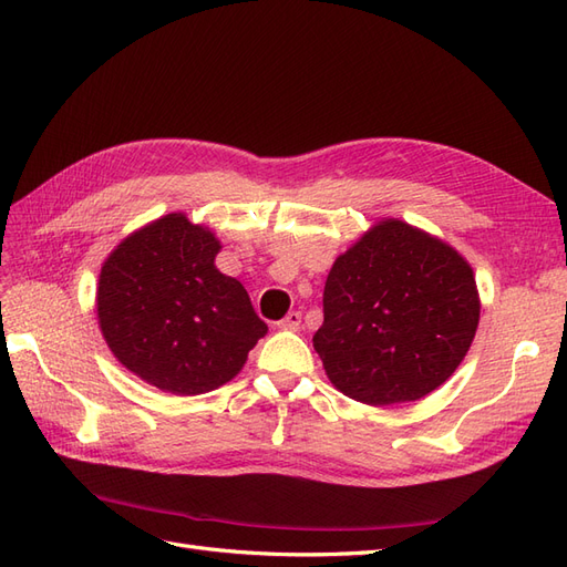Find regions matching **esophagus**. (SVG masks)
Listing matches in <instances>:
<instances>
[{"mask_svg":"<svg viewBox=\"0 0 567 567\" xmlns=\"http://www.w3.org/2000/svg\"><path fill=\"white\" fill-rule=\"evenodd\" d=\"M300 321H302V315L300 312H288L277 326L284 331H298L300 329Z\"/></svg>","mask_w":567,"mask_h":567,"instance_id":"34e87169","label":"esophagus"}]
</instances>
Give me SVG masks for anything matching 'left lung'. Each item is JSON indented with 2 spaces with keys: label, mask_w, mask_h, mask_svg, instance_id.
<instances>
[{
  "label": "left lung",
  "mask_w": 567,
  "mask_h": 567,
  "mask_svg": "<svg viewBox=\"0 0 567 567\" xmlns=\"http://www.w3.org/2000/svg\"><path fill=\"white\" fill-rule=\"evenodd\" d=\"M477 321L471 265L440 238L383 219L333 262L312 342L342 394L388 406L447 381Z\"/></svg>",
  "instance_id": "8db88e82"
}]
</instances>
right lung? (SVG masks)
<instances>
[{
  "label": "right lung",
  "mask_w": 567,
  "mask_h": 567,
  "mask_svg": "<svg viewBox=\"0 0 567 567\" xmlns=\"http://www.w3.org/2000/svg\"><path fill=\"white\" fill-rule=\"evenodd\" d=\"M208 227L169 213L130 234L101 267L96 315L117 362L173 394L231 381L267 333L248 290L215 267Z\"/></svg>",
  "instance_id": "1"
}]
</instances>
